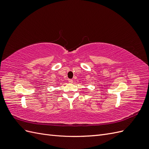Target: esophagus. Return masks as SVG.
<instances>
[{"label": "esophagus", "instance_id": "34e87169", "mask_svg": "<svg viewBox=\"0 0 149 149\" xmlns=\"http://www.w3.org/2000/svg\"><path fill=\"white\" fill-rule=\"evenodd\" d=\"M68 82L70 83H72L73 82V79H69L68 80Z\"/></svg>", "mask_w": 149, "mask_h": 149}]
</instances>
